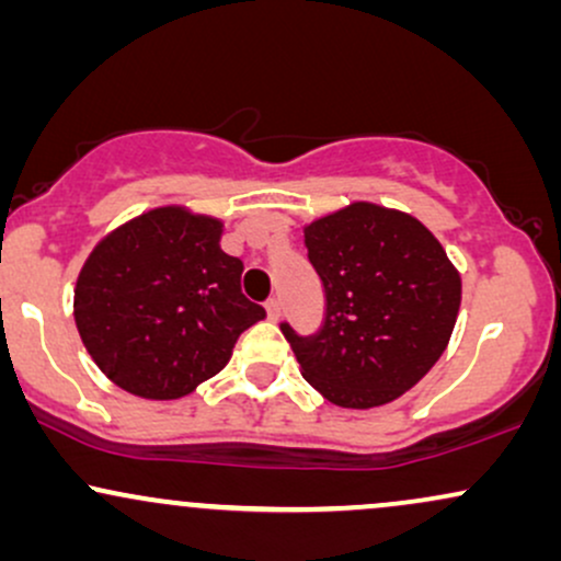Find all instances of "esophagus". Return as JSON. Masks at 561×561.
Returning a JSON list of instances; mask_svg holds the SVG:
<instances>
[{
  "instance_id": "esophagus-1",
  "label": "esophagus",
  "mask_w": 561,
  "mask_h": 561,
  "mask_svg": "<svg viewBox=\"0 0 561 561\" xmlns=\"http://www.w3.org/2000/svg\"><path fill=\"white\" fill-rule=\"evenodd\" d=\"M266 313H268V319H272V321L279 319V317H282V302L276 300V298L268 300V302H266Z\"/></svg>"
}]
</instances>
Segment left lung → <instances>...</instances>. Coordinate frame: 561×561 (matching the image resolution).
Instances as JSON below:
<instances>
[{"label": "left lung", "instance_id": "1", "mask_svg": "<svg viewBox=\"0 0 561 561\" xmlns=\"http://www.w3.org/2000/svg\"><path fill=\"white\" fill-rule=\"evenodd\" d=\"M302 234L327 313L311 337L282 324L300 375L343 409L396 401L446 351L461 306L459 272L422 221L375 203H351Z\"/></svg>", "mask_w": 561, "mask_h": 561}]
</instances>
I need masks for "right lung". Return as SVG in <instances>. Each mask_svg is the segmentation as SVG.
Returning a JSON list of instances; mask_svg holds the SVG:
<instances>
[{
	"mask_svg": "<svg viewBox=\"0 0 561 561\" xmlns=\"http://www.w3.org/2000/svg\"><path fill=\"white\" fill-rule=\"evenodd\" d=\"M224 224L182 205L152 208L96 242L73 317L81 343L121 390L176 401L229 364L237 337L266 317L242 295V261Z\"/></svg>",
	"mask_w": 561,
	"mask_h": 561,
	"instance_id": "obj_1",
	"label": "right lung"
}]
</instances>
